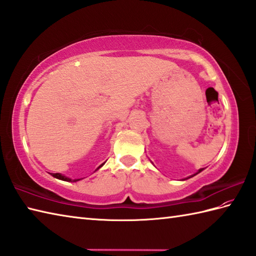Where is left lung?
Listing matches in <instances>:
<instances>
[{"instance_id":"1","label":"left lung","mask_w":256,"mask_h":256,"mask_svg":"<svg viewBox=\"0 0 256 256\" xmlns=\"http://www.w3.org/2000/svg\"><path fill=\"white\" fill-rule=\"evenodd\" d=\"M202 170H198L197 172H196V174H194V175H197V174H199L200 172H202ZM194 175H192V176H194ZM192 176H190V177H192ZM190 177H189V178H190Z\"/></svg>"}]
</instances>
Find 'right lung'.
Wrapping results in <instances>:
<instances>
[{"instance_id": "1", "label": "right lung", "mask_w": 256, "mask_h": 256, "mask_svg": "<svg viewBox=\"0 0 256 256\" xmlns=\"http://www.w3.org/2000/svg\"><path fill=\"white\" fill-rule=\"evenodd\" d=\"M103 165V164H102ZM101 165V166H102ZM100 166V167H101ZM99 167V168H100ZM52 175L55 177V178H58V179H60V180H64V182H72V179L70 178H68V177H66V176H62V175H60V174H52ZM78 180H80V179H74L72 182H78Z\"/></svg>"}]
</instances>
